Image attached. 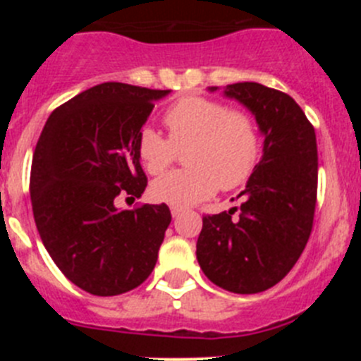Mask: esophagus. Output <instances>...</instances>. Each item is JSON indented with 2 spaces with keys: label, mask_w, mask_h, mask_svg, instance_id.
Returning <instances> with one entry per match:
<instances>
[{
  "label": "esophagus",
  "mask_w": 361,
  "mask_h": 361,
  "mask_svg": "<svg viewBox=\"0 0 361 361\" xmlns=\"http://www.w3.org/2000/svg\"><path fill=\"white\" fill-rule=\"evenodd\" d=\"M183 212H184L183 208H177V206H171V216H173V219H177V216L183 215Z\"/></svg>",
  "instance_id": "1"
}]
</instances>
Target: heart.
Instances as JSON below:
<instances>
[{"instance_id": "heart-1", "label": "heart", "mask_w": 361, "mask_h": 361, "mask_svg": "<svg viewBox=\"0 0 361 361\" xmlns=\"http://www.w3.org/2000/svg\"><path fill=\"white\" fill-rule=\"evenodd\" d=\"M168 139L145 128L137 139V155L146 171L159 175L186 149L188 168L159 177L152 197L186 208L219 190L238 188L251 177L260 155V132L251 114L200 95L178 99L164 114Z\"/></svg>"}]
</instances>
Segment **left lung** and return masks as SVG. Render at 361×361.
<instances>
[{"mask_svg":"<svg viewBox=\"0 0 361 361\" xmlns=\"http://www.w3.org/2000/svg\"><path fill=\"white\" fill-rule=\"evenodd\" d=\"M224 95L253 114L264 153L238 195H244L238 215L233 216L237 208L204 215L197 260L219 288L255 295L288 275L309 240L317 208V135L304 110L283 92L235 82Z\"/></svg>","mask_w":361,"mask_h":361,"instance_id":"1","label":"left lung"}]
</instances>
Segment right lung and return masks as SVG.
<instances>
[{
	"mask_svg": "<svg viewBox=\"0 0 361 361\" xmlns=\"http://www.w3.org/2000/svg\"><path fill=\"white\" fill-rule=\"evenodd\" d=\"M170 90L103 82L50 114L30 171L34 220L63 275L82 291L116 296L141 286L171 222L166 204L117 209L148 178L137 139L155 101Z\"/></svg>",
	"mask_w": 361,
	"mask_h": 361,
	"instance_id": "right-lung-1",
	"label": "right lung"
}]
</instances>
